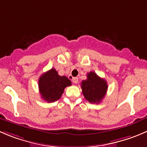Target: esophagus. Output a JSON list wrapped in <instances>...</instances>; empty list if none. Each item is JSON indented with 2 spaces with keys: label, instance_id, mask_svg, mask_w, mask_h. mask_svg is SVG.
<instances>
[{
  "label": "esophagus",
  "instance_id": "34e87169",
  "mask_svg": "<svg viewBox=\"0 0 147 147\" xmlns=\"http://www.w3.org/2000/svg\"><path fill=\"white\" fill-rule=\"evenodd\" d=\"M72 82L75 84H77L78 82V78H72Z\"/></svg>",
  "mask_w": 147,
  "mask_h": 147
}]
</instances>
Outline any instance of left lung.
Instances as JSON below:
<instances>
[{"instance_id": "obj_1", "label": "left lung", "mask_w": 147, "mask_h": 147, "mask_svg": "<svg viewBox=\"0 0 147 147\" xmlns=\"http://www.w3.org/2000/svg\"><path fill=\"white\" fill-rule=\"evenodd\" d=\"M81 88L87 100L91 103H99L106 94L108 84L95 72H90L87 75V80L81 82Z\"/></svg>"}]
</instances>
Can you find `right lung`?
Listing matches in <instances>:
<instances>
[{"mask_svg": "<svg viewBox=\"0 0 147 147\" xmlns=\"http://www.w3.org/2000/svg\"><path fill=\"white\" fill-rule=\"evenodd\" d=\"M72 85L66 76H60L55 68H52L39 79V89L42 98L48 102L57 100L62 96L66 87Z\"/></svg>", "mask_w": 147, "mask_h": 147, "instance_id": "obj_1", "label": "right lung"}]
</instances>
